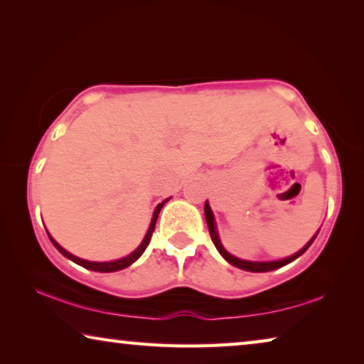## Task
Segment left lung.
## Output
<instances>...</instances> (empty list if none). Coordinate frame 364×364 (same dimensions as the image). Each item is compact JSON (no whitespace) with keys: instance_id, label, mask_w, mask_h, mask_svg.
<instances>
[{"instance_id":"left-lung-1","label":"left lung","mask_w":364,"mask_h":364,"mask_svg":"<svg viewBox=\"0 0 364 364\" xmlns=\"http://www.w3.org/2000/svg\"><path fill=\"white\" fill-rule=\"evenodd\" d=\"M204 213H205L207 227H209L210 238H212V241H213V245H215V247L218 250V252H220V255L223 256L225 261H228L230 264L235 265V267L247 270V272H269V270H275V269H279V267H284V265L293 262L296 257L301 256L303 252L306 251L311 245H313V241H314V238L317 236V233H316V235L313 236V238H311V240L308 241V245L304 246V247H301V250H299V251L296 252V255H293V256H290V257H285V259H280V261H270V262L243 261V259H238V257H235V256L230 255V252L222 246L220 238H218V233H217V228H215V220H213V213H212V210H210L209 203H205V205H204Z\"/></svg>"}]
</instances>
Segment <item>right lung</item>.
<instances>
[{
    "mask_svg": "<svg viewBox=\"0 0 364 364\" xmlns=\"http://www.w3.org/2000/svg\"><path fill=\"white\" fill-rule=\"evenodd\" d=\"M168 199H170V198H168ZM168 199H165L164 203H160L157 207H155V210H154V217H152V222H151V227H149L147 233H146V236H144V240H142V243L139 245V247H137L136 251H132L129 256L121 257V259H117V261H109V262H90V261H85V259H80V257L73 256L71 252H68V251L65 250V247H61L60 245H58L56 241H55L53 238H51L50 235H48V236H50L51 243H53V246L56 247V250L60 251L61 255L65 256V257L71 259L73 262H76V264H79V265H82V267L89 269V270H95V272H117V270L126 269V267H128V265H131L132 262H136L137 259H139V257L142 256V252L146 251V247L149 246V243H151V238H152V233H154V230H155V223H157L159 213H160V210H161V207L165 205V203H168Z\"/></svg>",
    "mask_w": 364,
    "mask_h": 364,
    "instance_id": "add662e5",
    "label": "right lung"
}]
</instances>
